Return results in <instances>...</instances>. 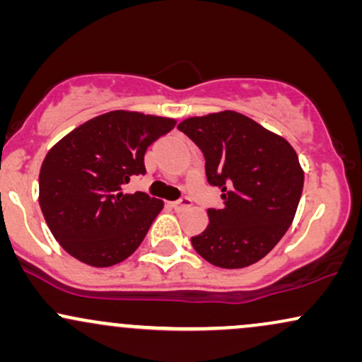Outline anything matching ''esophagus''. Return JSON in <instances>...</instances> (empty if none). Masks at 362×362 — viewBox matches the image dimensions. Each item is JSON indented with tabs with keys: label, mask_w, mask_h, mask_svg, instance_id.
<instances>
[{
	"label": "esophagus",
	"mask_w": 362,
	"mask_h": 362,
	"mask_svg": "<svg viewBox=\"0 0 362 362\" xmlns=\"http://www.w3.org/2000/svg\"><path fill=\"white\" fill-rule=\"evenodd\" d=\"M190 206H192V201H190V197H187V195H184V197H180L175 202H172V207L175 211H184V209H187V207H190Z\"/></svg>",
	"instance_id": "obj_1"
}]
</instances>
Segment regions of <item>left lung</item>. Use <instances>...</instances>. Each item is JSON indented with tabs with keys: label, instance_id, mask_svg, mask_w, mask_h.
<instances>
[{
	"label": "left lung",
	"instance_id": "8db88e82",
	"mask_svg": "<svg viewBox=\"0 0 362 362\" xmlns=\"http://www.w3.org/2000/svg\"><path fill=\"white\" fill-rule=\"evenodd\" d=\"M206 158L209 185L224 206L207 209L209 224L192 236L195 252L223 269L255 264L279 243L300 204L305 175L296 151L238 112L226 110L178 124Z\"/></svg>",
	"mask_w": 362,
	"mask_h": 362
}]
</instances>
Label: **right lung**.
I'll list each match as a JSON object with an SVG mask.
<instances>
[{
	"label": "right lung",
	"instance_id": "1",
	"mask_svg": "<svg viewBox=\"0 0 362 362\" xmlns=\"http://www.w3.org/2000/svg\"><path fill=\"white\" fill-rule=\"evenodd\" d=\"M175 120L114 110L81 124L45 156L39 175L40 209L54 238L74 259L109 267L136 252L163 202L126 194L144 175L149 144Z\"/></svg>",
	"mask_w": 362,
	"mask_h": 362
}]
</instances>
